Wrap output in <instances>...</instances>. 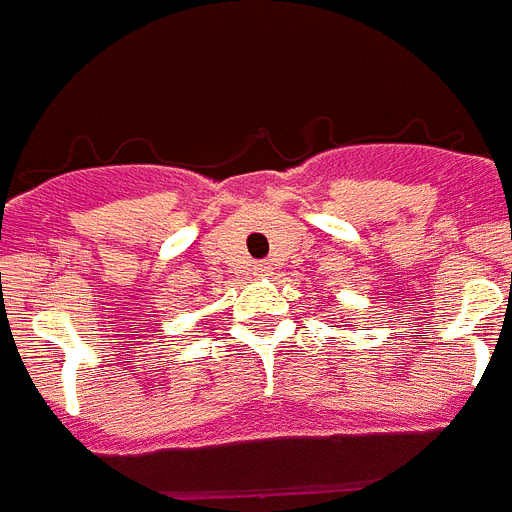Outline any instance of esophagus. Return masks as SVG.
Segmentation results:
<instances>
[{
  "label": "esophagus",
  "instance_id": "34e87169",
  "mask_svg": "<svg viewBox=\"0 0 512 512\" xmlns=\"http://www.w3.org/2000/svg\"><path fill=\"white\" fill-rule=\"evenodd\" d=\"M253 272H256L259 277H267V275H272V267H269V264H256V267H253Z\"/></svg>",
  "mask_w": 512,
  "mask_h": 512
}]
</instances>
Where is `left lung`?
Returning a JSON list of instances; mask_svg holds the SVG:
<instances>
[{
    "label": "left lung",
    "mask_w": 512,
    "mask_h": 512,
    "mask_svg": "<svg viewBox=\"0 0 512 512\" xmlns=\"http://www.w3.org/2000/svg\"><path fill=\"white\" fill-rule=\"evenodd\" d=\"M333 327H335V325H333Z\"/></svg>",
    "instance_id": "1"
}]
</instances>
